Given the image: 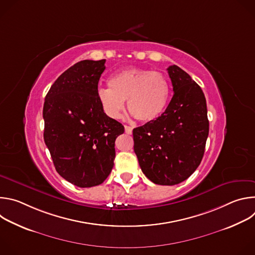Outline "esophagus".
I'll use <instances>...</instances> for the list:
<instances>
[{
  "label": "esophagus",
  "instance_id": "esophagus-1",
  "mask_svg": "<svg viewBox=\"0 0 255 255\" xmlns=\"http://www.w3.org/2000/svg\"><path fill=\"white\" fill-rule=\"evenodd\" d=\"M125 132L127 133V134H131L132 133V130H133V128L131 127V126H127V125H125Z\"/></svg>",
  "mask_w": 255,
  "mask_h": 255
}]
</instances>
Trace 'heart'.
Returning <instances> with one entry per match:
<instances>
[{
  "mask_svg": "<svg viewBox=\"0 0 255 255\" xmlns=\"http://www.w3.org/2000/svg\"><path fill=\"white\" fill-rule=\"evenodd\" d=\"M109 88L98 90V100L105 114L119 119L125 109L139 121L150 123L158 119L167 105L169 86L159 71L144 68H127L112 75Z\"/></svg>",
  "mask_w": 255,
  "mask_h": 255,
  "instance_id": "obj_1",
  "label": "heart"
}]
</instances>
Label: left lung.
<instances>
[{"instance_id":"left-lung-1","label":"left lung","mask_w":255,"mask_h":255,"mask_svg":"<svg viewBox=\"0 0 255 255\" xmlns=\"http://www.w3.org/2000/svg\"><path fill=\"white\" fill-rule=\"evenodd\" d=\"M173 96L161 116L133 129L134 152L152 183L173 186L200 165L209 134L205 95L177 65L167 68Z\"/></svg>"}]
</instances>
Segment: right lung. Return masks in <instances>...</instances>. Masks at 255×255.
Here are the masks:
<instances>
[{
	"label": "right lung",
	"instance_id": "add662e5",
	"mask_svg": "<svg viewBox=\"0 0 255 255\" xmlns=\"http://www.w3.org/2000/svg\"><path fill=\"white\" fill-rule=\"evenodd\" d=\"M106 59L77 62L54 82L43 106L44 141L56 171L80 188L101 185L115 159L124 126L108 117L98 100Z\"/></svg>",
	"mask_w": 255,
	"mask_h": 255
}]
</instances>
